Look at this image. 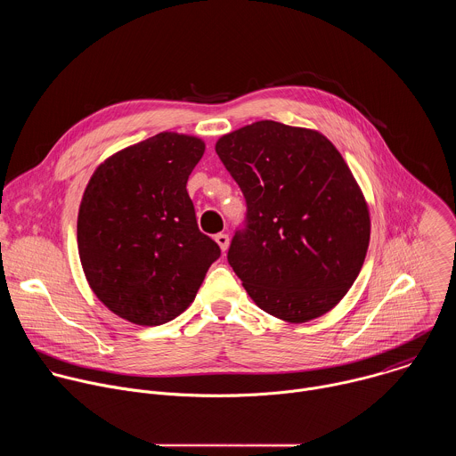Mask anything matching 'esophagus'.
<instances>
[{
  "mask_svg": "<svg viewBox=\"0 0 456 456\" xmlns=\"http://www.w3.org/2000/svg\"><path fill=\"white\" fill-rule=\"evenodd\" d=\"M215 241L220 245V248H222L224 252L229 248V236H227V234H224V232L216 234V236H215Z\"/></svg>",
  "mask_w": 456,
  "mask_h": 456,
  "instance_id": "esophagus-1",
  "label": "esophagus"
}]
</instances>
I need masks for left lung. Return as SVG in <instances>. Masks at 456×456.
Wrapping results in <instances>:
<instances>
[{
	"label": "left lung",
	"instance_id": "left-lung-1",
	"mask_svg": "<svg viewBox=\"0 0 456 456\" xmlns=\"http://www.w3.org/2000/svg\"><path fill=\"white\" fill-rule=\"evenodd\" d=\"M215 150L247 202L227 254L247 294L287 322L330 312L361 273L371 227L338 148L315 129L257 120Z\"/></svg>",
	"mask_w": 456,
	"mask_h": 456
}]
</instances>
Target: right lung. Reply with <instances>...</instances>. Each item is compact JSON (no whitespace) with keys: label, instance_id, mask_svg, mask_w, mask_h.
<instances>
[{"label":"right lung","instance_id":"add662e5","mask_svg":"<svg viewBox=\"0 0 456 456\" xmlns=\"http://www.w3.org/2000/svg\"><path fill=\"white\" fill-rule=\"evenodd\" d=\"M204 151L199 137L162 132L108 157L85 189L81 265L99 301L129 322L157 327L180 315L220 256L185 189Z\"/></svg>","mask_w":456,"mask_h":456}]
</instances>
